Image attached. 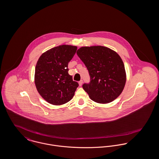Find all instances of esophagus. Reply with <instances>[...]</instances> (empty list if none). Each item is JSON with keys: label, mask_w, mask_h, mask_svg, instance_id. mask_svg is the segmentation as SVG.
<instances>
[{"label": "esophagus", "mask_w": 159, "mask_h": 159, "mask_svg": "<svg viewBox=\"0 0 159 159\" xmlns=\"http://www.w3.org/2000/svg\"><path fill=\"white\" fill-rule=\"evenodd\" d=\"M79 84L80 86H81L82 85V84H83V80H80V81L79 82Z\"/></svg>", "instance_id": "34e87169"}]
</instances>
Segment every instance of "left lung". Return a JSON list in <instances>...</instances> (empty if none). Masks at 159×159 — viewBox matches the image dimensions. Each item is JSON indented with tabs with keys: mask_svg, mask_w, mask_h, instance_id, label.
<instances>
[{
	"mask_svg": "<svg viewBox=\"0 0 159 159\" xmlns=\"http://www.w3.org/2000/svg\"><path fill=\"white\" fill-rule=\"evenodd\" d=\"M77 54L90 75V82L82 86L90 98L98 103H108L118 98L126 80L120 56L103 46L83 47L77 51Z\"/></svg>",
	"mask_w": 159,
	"mask_h": 159,
	"instance_id": "1",
	"label": "left lung"
}]
</instances>
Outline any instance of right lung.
Listing matches in <instances>:
<instances>
[{"label":"right lung","instance_id":"obj_1","mask_svg":"<svg viewBox=\"0 0 159 159\" xmlns=\"http://www.w3.org/2000/svg\"><path fill=\"white\" fill-rule=\"evenodd\" d=\"M77 49V47L68 45L56 47L43 52L37 62V90L50 104L61 105L73 98L79 84L68 74V65Z\"/></svg>","mask_w":159,"mask_h":159}]
</instances>
